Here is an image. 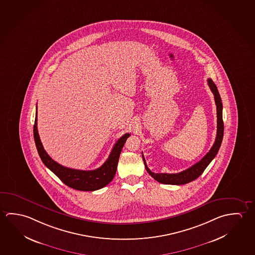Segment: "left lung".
Here are the masks:
<instances>
[{"label": "left lung", "instance_id": "obj_1", "mask_svg": "<svg viewBox=\"0 0 255 255\" xmlns=\"http://www.w3.org/2000/svg\"><path fill=\"white\" fill-rule=\"evenodd\" d=\"M208 85L214 95V101L217 109V135H216L214 144L212 146V148L209 150L208 153L205 154L199 162L195 163L187 170L180 171L179 173H154L147 167L146 160L144 158V155L142 154V158H143L146 171L149 173V175H151L152 178H154V180L160 183L183 185L196 180L204 172L206 167L208 166L209 163H211L213 159L216 156L218 151L221 147L223 133H224V125H223V119H222V102H221V96L218 92L217 87L213 83V80L208 79Z\"/></svg>", "mask_w": 255, "mask_h": 255}]
</instances>
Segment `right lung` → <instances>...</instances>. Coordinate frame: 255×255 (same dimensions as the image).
<instances>
[{
	"label": "right lung",
	"instance_id": "add662e5",
	"mask_svg": "<svg viewBox=\"0 0 255 255\" xmlns=\"http://www.w3.org/2000/svg\"><path fill=\"white\" fill-rule=\"evenodd\" d=\"M130 133H126L117 140L113 149L109 154V158L101 167L92 171H82L71 168L65 167L55 162L53 159L47 154L42 146L39 137L37 129V111L35 115L34 125V138L38 154L42 159V163L49 168L50 171L58 176L60 180L68 187L81 191H94L104 188L111 182L117 172V164L121 154L123 146H125L126 139Z\"/></svg>",
	"mask_w": 255,
	"mask_h": 255
}]
</instances>
